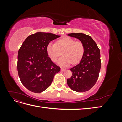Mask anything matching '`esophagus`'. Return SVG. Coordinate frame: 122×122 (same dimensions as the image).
<instances>
[{
  "instance_id": "34e87169",
  "label": "esophagus",
  "mask_w": 122,
  "mask_h": 122,
  "mask_svg": "<svg viewBox=\"0 0 122 122\" xmlns=\"http://www.w3.org/2000/svg\"><path fill=\"white\" fill-rule=\"evenodd\" d=\"M61 71H62V72H64V71H66V69H63V68H61Z\"/></svg>"
}]
</instances>
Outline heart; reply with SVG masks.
<instances>
[{
  "label": "heart",
  "instance_id": "1",
  "mask_svg": "<svg viewBox=\"0 0 122 122\" xmlns=\"http://www.w3.org/2000/svg\"><path fill=\"white\" fill-rule=\"evenodd\" d=\"M46 52L50 60L56 62L62 54L59 61L61 66L76 65L81 61L85 53L83 44L80 41H75L74 39L65 37L58 39L54 45L49 44L47 46Z\"/></svg>",
  "mask_w": 122,
  "mask_h": 122
}]
</instances>
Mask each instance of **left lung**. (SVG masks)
I'll list each match as a JSON object with an SVG mask.
<instances>
[{
    "instance_id": "left-lung-1",
    "label": "left lung",
    "mask_w": 122,
    "mask_h": 122,
    "mask_svg": "<svg viewBox=\"0 0 122 122\" xmlns=\"http://www.w3.org/2000/svg\"><path fill=\"white\" fill-rule=\"evenodd\" d=\"M68 35L79 39L85 48L81 61L70 69L72 76L67 79L68 85L73 91L79 93L88 91L94 86L98 79L101 64L100 51L90 36L82 33H72Z\"/></svg>"
}]
</instances>
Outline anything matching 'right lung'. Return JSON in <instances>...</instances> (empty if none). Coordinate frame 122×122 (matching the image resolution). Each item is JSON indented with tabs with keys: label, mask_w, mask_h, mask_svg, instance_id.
<instances>
[{
	"label": "right lung",
	"mask_w": 122,
	"mask_h": 122,
	"mask_svg": "<svg viewBox=\"0 0 122 122\" xmlns=\"http://www.w3.org/2000/svg\"><path fill=\"white\" fill-rule=\"evenodd\" d=\"M49 32L29 36L18 51L17 70L22 83L30 91L40 93L48 87L60 68L50 60L46 52L50 42L60 37Z\"/></svg>",
	"instance_id": "add662e5"
}]
</instances>
